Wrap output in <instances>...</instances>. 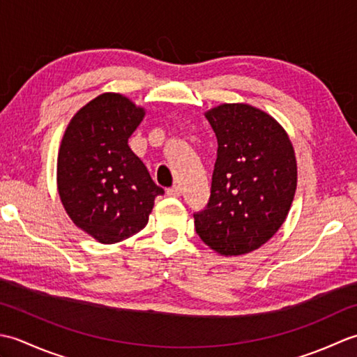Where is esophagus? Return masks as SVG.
Here are the masks:
<instances>
[{"label": "esophagus", "mask_w": 357, "mask_h": 357, "mask_svg": "<svg viewBox=\"0 0 357 357\" xmlns=\"http://www.w3.org/2000/svg\"><path fill=\"white\" fill-rule=\"evenodd\" d=\"M167 195L172 196V198H179V196L183 195V190H181L179 185H173L172 188H169V190H167Z\"/></svg>", "instance_id": "34e87169"}]
</instances>
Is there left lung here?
I'll return each mask as SVG.
<instances>
[{"label": "left lung", "mask_w": 357, "mask_h": 357, "mask_svg": "<svg viewBox=\"0 0 357 357\" xmlns=\"http://www.w3.org/2000/svg\"><path fill=\"white\" fill-rule=\"evenodd\" d=\"M204 115L218 155L208 206L195 215L196 233L221 256L252 253L290 211L298 185L294 147L285 128L255 105L224 102Z\"/></svg>", "instance_id": "obj_1"}]
</instances>
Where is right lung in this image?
Here are the masks:
<instances>
[{"label": "right lung", "instance_id": "add662e5", "mask_svg": "<svg viewBox=\"0 0 357 357\" xmlns=\"http://www.w3.org/2000/svg\"><path fill=\"white\" fill-rule=\"evenodd\" d=\"M146 116L130 98L105 92L75 113L56 159V187L66 213L101 244H116L149 222L164 193L128 147Z\"/></svg>", "mask_w": 357, "mask_h": 357}]
</instances>
